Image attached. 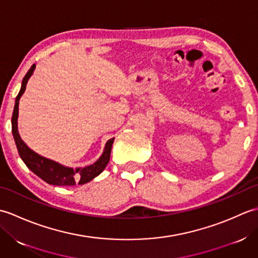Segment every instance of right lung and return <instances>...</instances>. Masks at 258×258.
<instances>
[{"mask_svg":"<svg viewBox=\"0 0 258 258\" xmlns=\"http://www.w3.org/2000/svg\"><path fill=\"white\" fill-rule=\"evenodd\" d=\"M35 69V64L32 65V68L29 70L24 76L23 81H22V86L19 92L18 96L15 98V105L13 109L12 115V134L15 141L16 147H18L19 154L22 160L25 163V165L29 167L31 171L36 174L38 177H41L44 182L57 185V186H72L75 184L83 185L87 182H90L97 175H100L104 168L106 167L107 163L109 161V156H111V150L114 139L107 141L105 145V150H104L102 156L98 160L92 164L90 166L81 167V168H70L59 165V164L53 162L51 160H47L45 157H42L35 152L30 150L29 147L25 145L23 141L21 140L19 132H18V116H19V101L20 97L23 94L26 89V83L29 81L30 76L33 74V71Z\"/></svg>","mask_w":258,"mask_h":258,"instance_id":"add662e5","label":"right lung"}]
</instances>
